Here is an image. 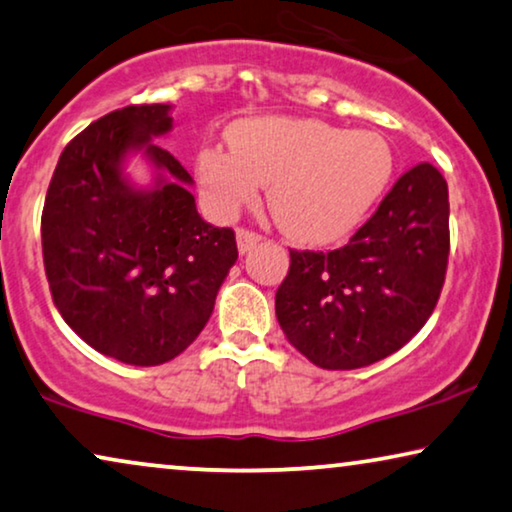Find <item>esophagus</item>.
<instances>
[{
    "label": "esophagus",
    "instance_id": "esophagus-1",
    "mask_svg": "<svg viewBox=\"0 0 512 512\" xmlns=\"http://www.w3.org/2000/svg\"><path fill=\"white\" fill-rule=\"evenodd\" d=\"M235 238H238V251H240L242 256L247 254V251H251V247H254V244L261 242V235L251 233V231H244V228H240Z\"/></svg>",
    "mask_w": 512,
    "mask_h": 512
}]
</instances>
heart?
Instances as JSON below:
<instances>
[{"label":"heart","mask_w":512,"mask_h":512,"mask_svg":"<svg viewBox=\"0 0 512 512\" xmlns=\"http://www.w3.org/2000/svg\"><path fill=\"white\" fill-rule=\"evenodd\" d=\"M231 150L196 154L205 205L233 217L268 184V207L288 238L328 244L367 217L390 184L395 157L374 131H344L309 117H247L228 129Z\"/></svg>","instance_id":"heart-1"}]
</instances>
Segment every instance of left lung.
Wrapping results in <instances>:
<instances>
[{
    "mask_svg": "<svg viewBox=\"0 0 512 512\" xmlns=\"http://www.w3.org/2000/svg\"><path fill=\"white\" fill-rule=\"evenodd\" d=\"M448 214L446 180L432 164H418L346 247L291 251L274 298L288 342L323 369L367 367L399 351L441 295Z\"/></svg>",
    "mask_w": 512,
    "mask_h": 512,
    "instance_id": "8db88e82",
    "label": "left lung"
}]
</instances>
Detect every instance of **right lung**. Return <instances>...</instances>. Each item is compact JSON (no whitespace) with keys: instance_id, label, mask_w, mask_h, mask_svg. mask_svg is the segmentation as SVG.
Here are the masks:
<instances>
[{"instance_id":"add662e5","label":"right lung","mask_w":512,"mask_h":512,"mask_svg":"<svg viewBox=\"0 0 512 512\" xmlns=\"http://www.w3.org/2000/svg\"><path fill=\"white\" fill-rule=\"evenodd\" d=\"M173 106L103 115L64 147L41 217L43 265L66 325L108 358L154 367L180 355L210 321L238 261L231 228L203 221L191 175L154 143ZM155 170L138 188L126 164Z\"/></svg>"}]
</instances>
